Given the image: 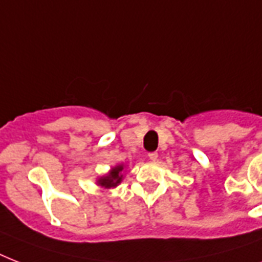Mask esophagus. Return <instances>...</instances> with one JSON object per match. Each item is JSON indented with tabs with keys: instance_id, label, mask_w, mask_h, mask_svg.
I'll return each mask as SVG.
<instances>
[{
	"instance_id": "obj_1",
	"label": "esophagus",
	"mask_w": 262,
	"mask_h": 262,
	"mask_svg": "<svg viewBox=\"0 0 262 262\" xmlns=\"http://www.w3.org/2000/svg\"><path fill=\"white\" fill-rule=\"evenodd\" d=\"M148 159L151 160V162H155V160L158 159V154H156V152H149V154H148Z\"/></svg>"
}]
</instances>
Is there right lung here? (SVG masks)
<instances>
[{"instance_id": "add662e5", "label": "right lung", "mask_w": 262, "mask_h": 262, "mask_svg": "<svg viewBox=\"0 0 262 262\" xmlns=\"http://www.w3.org/2000/svg\"><path fill=\"white\" fill-rule=\"evenodd\" d=\"M123 164H118V166H115L108 171V174L103 175L100 178L98 179V185L99 186L104 187V189H110V187H115L118 186L121 181H122L123 175Z\"/></svg>"}]
</instances>
